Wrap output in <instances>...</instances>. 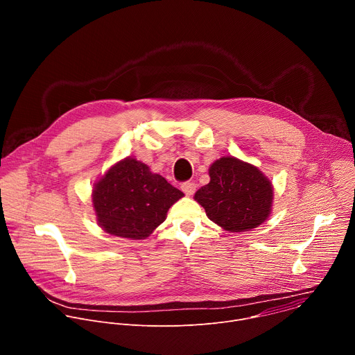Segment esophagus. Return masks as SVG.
<instances>
[{
  "mask_svg": "<svg viewBox=\"0 0 355 355\" xmlns=\"http://www.w3.org/2000/svg\"><path fill=\"white\" fill-rule=\"evenodd\" d=\"M181 189L187 193V195H192L196 189V184L192 182V181H185L181 184Z\"/></svg>",
  "mask_w": 355,
  "mask_h": 355,
  "instance_id": "1",
  "label": "esophagus"
}]
</instances>
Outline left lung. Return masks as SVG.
Segmentation results:
<instances>
[{"label": "left lung", "instance_id": "obj_1", "mask_svg": "<svg viewBox=\"0 0 355 355\" xmlns=\"http://www.w3.org/2000/svg\"><path fill=\"white\" fill-rule=\"evenodd\" d=\"M211 181L195 192L207 216L229 232H247L271 212L272 187L254 166L222 157L209 168Z\"/></svg>", "mask_w": 355, "mask_h": 355}]
</instances>
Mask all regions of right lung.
<instances>
[{
	"label": "right lung",
	"instance_id": "right-lung-1",
	"mask_svg": "<svg viewBox=\"0 0 355 355\" xmlns=\"http://www.w3.org/2000/svg\"><path fill=\"white\" fill-rule=\"evenodd\" d=\"M99 226L110 234L139 240L166 219L167 211L184 193L159 174L135 160L114 166L92 191Z\"/></svg>",
	"mask_w": 355,
	"mask_h": 355
}]
</instances>
